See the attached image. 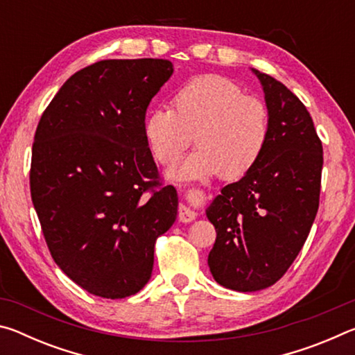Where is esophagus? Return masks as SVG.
<instances>
[{
    "label": "esophagus",
    "mask_w": 355,
    "mask_h": 355,
    "mask_svg": "<svg viewBox=\"0 0 355 355\" xmlns=\"http://www.w3.org/2000/svg\"><path fill=\"white\" fill-rule=\"evenodd\" d=\"M205 194H203V191L200 189H196L192 188L188 191V200H191L194 205H200V203H205ZM192 203H189V205H182L178 208V220L180 222H192L196 219L197 216V211L196 208H192Z\"/></svg>",
    "instance_id": "obj_1"
}]
</instances>
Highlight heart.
Listing matches in <instances>:
<instances>
[{
  "instance_id": "obj_1",
  "label": "heart",
  "mask_w": 355,
  "mask_h": 355,
  "mask_svg": "<svg viewBox=\"0 0 355 355\" xmlns=\"http://www.w3.org/2000/svg\"><path fill=\"white\" fill-rule=\"evenodd\" d=\"M172 107L159 106L144 120V137L153 158L172 164L194 142L200 147L175 178H200L220 173L225 180L244 177L261 158L271 135V117L263 100L245 95L225 76L191 78L172 97Z\"/></svg>"
}]
</instances>
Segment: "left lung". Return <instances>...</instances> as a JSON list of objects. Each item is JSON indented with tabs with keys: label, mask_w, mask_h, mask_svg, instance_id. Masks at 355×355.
Listing matches in <instances>:
<instances>
[{
	"label": "left lung",
	"mask_w": 355,
	"mask_h": 355,
	"mask_svg": "<svg viewBox=\"0 0 355 355\" xmlns=\"http://www.w3.org/2000/svg\"><path fill=\"white\" fill-rule=\"evenodd\" d=\"M254 73L271 117L269 141L254 169L207 209L216 228L209 271L243 293L274 285L296 260L320 207L322 172V144L307 107L275 78Z\"/></svg>",
	"instance_id": "left-lung-1"
}]
</instances>
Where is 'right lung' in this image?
Wrapping results in <instances>:
<instances>
[{"mask_svg": "<svg viewBox=\"0 0 355 355\" xmlns=\"http://www.w3.org/2000/svg\"><path fill=\"white\" fill-rule=\"evenodd\" d=\"M167 59H105L71 75L42 114L29 186L53 260L83 290L122 299L146 286L155 243L177 219L144 137Z\"/></svg>", "mask_w": 355, "mask_h": 355, "instance_id": "right-lung-1", "label": "right lung"}]
</instances>
